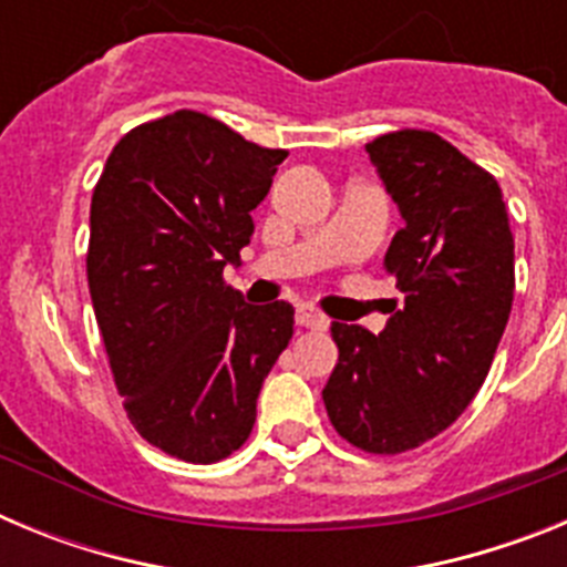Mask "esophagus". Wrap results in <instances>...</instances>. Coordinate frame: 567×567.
<instances>
[{
  "mask_svg": "<svg viewBox=\"0 0 567 567\" xmlns=\"http://www.w3.org/2000/svg\"><path fill=\"white\" fill-rule=\"evenodd\" d=\"M295 318H298V327H303V329H327L329 327L327 315H320L312 303H298V309H295Z\"/></svg>",
  "mask_w": 567,
  "mask_h": 567,
  "instance_id": "1",
  "label": "esophagus"
}]
</instances>
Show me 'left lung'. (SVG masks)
Masks as SVG:
<instances>
[{
  "instance_id": "8db88e82",
  "label": "left lung",
  "mask_w": 567,
  "mask_h": 567,
  "mask_svg": "<svg viewBox=\"0 0 567 567\" xmlns=\"http://www.w3.org/2000/svg\"><path fill=\"white\" fill-rule=\"evenodd\" d=\"M405 227L385 252L403 303L385 329L332 323L338 365L323 389L334 432L365 454H403L468 409L514 300V235L497 178L432 130L365 144Z\"/></svg>"
}]
</instances>
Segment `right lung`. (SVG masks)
Masks as SVG:
<instances>
[{
	"label": "right lung",
	"instance_id": "add662e5",
	"mask_svg": "<svg viewBox=\"0 0 567 567\" xmlns=\"http://www.w3.org/2000/svg\"><path fill=\"white\" fill-rule=\"evenodd\" d=\"M284 158L175 110L122 135L93 189L87 284L110 372L135 432L184 463L247 443L292 338L287 300L249 307L224 280Z\"/></svg>",
	"mask_w": 567,
	"mask_h": 567
}]
</instances>
